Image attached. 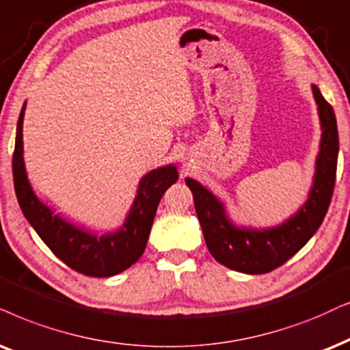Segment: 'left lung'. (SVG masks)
I'll return each mask as SVG.
<instances>
[{
	"instance_id": "left-lung-1",
	"label": "left lung",
	"mask_w": 350,
	"mask_h": 350,
	"mask_svg": "<svg viewBox=\"0 0 350 350\" xmlns=\"http://www.w3.org/2000/svg\"><path fill=\"white\" fill-rule=\"evenodd\" d=\"M320 118V148L315 158L312 187L297 211L271 228H254L234 223L219 197L198 180L185 178L210 254L221 265L245 274H263L281 267L313 237L321 226L333 197L338 166V124L331 105L320 88L312 85Z\"/></svg>"
}]
</instances>
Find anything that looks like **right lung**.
Returning a JSON list of instances; mask_svg holds the SVG:
<instances>
[{"mask_svg": "<svg viewBox=\"0 0 350 350\" xmlns=\"http://www.w3.org/2000/svg\"><path fill=\"white\" fill-rule=\"evenodd\" d=\"M25 105L22 106L16 129L12 174L19 206L30 226L35 229L57 258L76 271L94 278H108L132 267L144 254L152 229L158 203L167 187L179 179L176 165L160 166L148 171L137 185L134 202L124 223L114 231L96 234L70 223L40 200L30 184L24 161Z\"/></svg>", "mask_w": 350, "mask_h": 350, "instance_id": "obj_1", "label": "right lung"}]
</instances>
